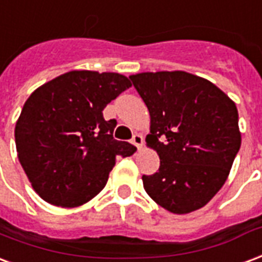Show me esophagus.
<instances>
[{"mask_svg":"<svg viewBox=\"0 0 262 262\" xmlns=\"http://www.w3.org/2000/svg\"><path fill=\"white\" fill-rule=\"evenodd\" d=\"M132 143H133L137 148H141V146H143V136L139 135V133L133 135V137H132Z\"/></svg>","mask_w":262,"mask_h":262,"instance_id":"34e87169","label":"esophagus"}]
</instances>
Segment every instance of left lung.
<instances>
[{"label":"left lung","mask_w":262,"mask_h":262,"mask_svg":"<svg viewBox=\"0 0 262 262\" xmlns=\"http://www.w3.org/2000/svg\"><path fill=\"white\" fill-rule=\"evenodd\" d=\"M151 118L147 144L160 169L143 175L147 194L173 214L204 207L228 179L242 136L234 102L203 77L182 71L132 75Z\"/></svg>","instance_id":"obj_1"}]
</instances>
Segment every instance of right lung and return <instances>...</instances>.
Here are the masks:
<instances>
[{
  "label": "right lung",
  "mask_w": 262,
  "mask_h": 262,
  "mask_svg": "<svg viewBox=\"0 0 262 262\" xmlns=\"http://www.w3.org/2000/svg\"><path fill=\"white\" fill-rule=\"evenodd\" d=\"M119 73L72 71L32 93L15 126L17 158L33 189L50 204L73 208L106 185L116 157L136 147L114 139L102 111L129 89Z\"/></svg>",
  "instance_id": "right-lung-1"
}]
</instances>
